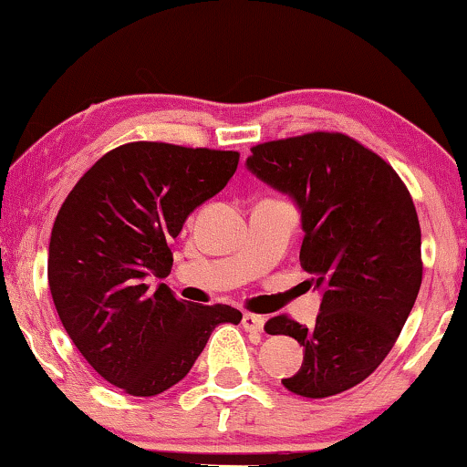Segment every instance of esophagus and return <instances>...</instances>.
Listing matches in <instances>:
<instances>
[{"mask_svg":"<svg viewBox=\"0 0 467 467\" xmlns=\"http://www.w3.org/2000/svg\"><path fill=\"white\" fill-rule=\"evenodd\" d=\"M264 323L265 318L253 315V312H244V315H242V325H244L246 331H253V334H261V331H264Z\"/></svg>","mask_w":467,"mask_h":467,"instance_id":"obj_1","label":"esophagus"}]
</instances>
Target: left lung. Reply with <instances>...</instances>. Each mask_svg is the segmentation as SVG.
Returning a JSON list of instances; mask_svg holds the SVG:
<instances>
[{
    "mask_svg": "<svg viewBox=\"0 0 467 467\" xmlns=\"http://www.w3.org/2000/svg\"><path fill=\"white\" fill-rule=\"evenodd\" d=\"M251 152L246 168L297 203L299 264L323 291L315 327L280 315L265 331L304 347L302 368L283 385L329 398L380 366L410 315L423 278L417 210L391 165L344 133H304Z\"/></svg>",
    "mask_w": 467,
    "mask_h": 467,
    "instance_id": "obj_1",
    "label": "left lung"
}]
</instances>
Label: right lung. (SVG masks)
Masks as SVG:
<instances>
[{"label": "right lung", "mask_w": 467, "mask_h": 467, "mask_svg": "<svg viewBox=\"0 0 467 467\" xmlns=\"http://www.w3.org/2000/svg\"><path fill=\"white\" fill-rule=\"evenodd\" d=\"M235 150L130 142L76 182L48 244V286L76 348L136 398L181 382L216 325L242 321L225 304L176 299L152 278L171 272V240L197 206L225 189Z\"/></svg>", "instance_id": "obj_1"}]
</instances>
